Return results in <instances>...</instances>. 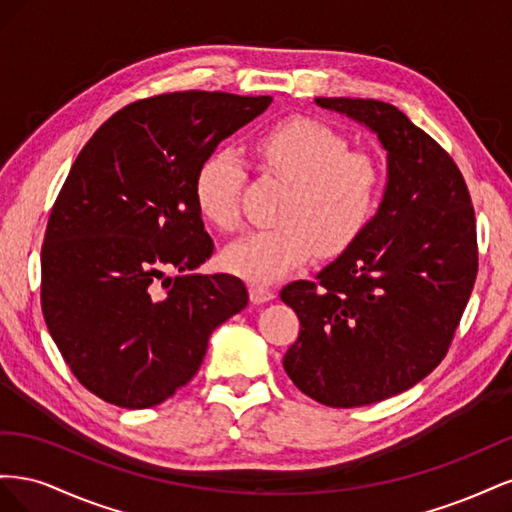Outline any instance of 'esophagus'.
<instances>
[{
  "mask_svg": "<svg viewBox=\"0 0 512 512\" xmlns=\"http://www.w3.org/2000/svg\"><path fill=\"white\" fill-rule=\"evenodd\" d=\"M273 297H275V292L269 286H262V284H252L250 286V299L254 303H265V301H271Z\"/></svg>",
  "mask_w": 512,
  "mask_h": 512,
  "instance_id": "1",
  "label": "esophagus"
}]
</instances>
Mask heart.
Listing matches in <instances>:
<instances>
[{
    "label": "heart",
    "instance_id": "obj_1",
    "mask_svg": "<svg viewBox=\"0 0 512 512\" xmlns=\"http://www.w3.org/2000/svg\"><path fill=\"white\" fill-rule=\"evenodd\" d=\"M254 153L267 173L288 183L277 228L258 230L230 243L224 267L243 280L273 284L318 252L346 254L376 220L386 175L367 151L348 149L342 132L312 117H288L262 130ZM245 179L241 158L218 149L200 162L194 203L207 224L235 230L241 224L239 192Z\"/></svg>",
    "mask_w": 512,
    "mask_h": 512
}]
</instances>
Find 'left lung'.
<instances>
[{
  "instance_id": "8db88e82",
  "label": "left lung",
  "mask_w": 512,
  "mask_h": 512,
  "mask_svg": "<svg viewBox=\"0 0 512 512\" xmlns=\"http://www.w3.org/2000/svg\"><path fill=\"white\" fill-rule=\"evenodd\" d=\"M316 104L378 134L389 181L361 241L316 282L282 288L301 322L284 369L318 404L356 408L408 391L446 356L478 273L476 218L453 158L397 106Z\"/></svg>"
}]
</instances>
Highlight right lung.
<instances>
[{
  "instance_id": "obj_1",
  "label": "right lung",
  "mask_w": 512,
  "mask_h": 512,
  "mask_svg": "<svg viewBox=\"0 0 512 512\" xmlns=\"http://www.w3.org/2000/svg\"><path fill=\"white\" fill-rule=\"evenodd\" d=\"M271 100L224 91L138 100L74 160L44 232L42 314L76 380L108 404L141 410L175 395L211 333L247 305L239 277L192 273L213 254L192 190L200 162Z\"/></svg>"
}]
</instances>
